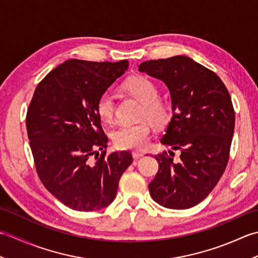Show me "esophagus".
Segmentation results:
<instances>
[{
    "label": "esophagus",
    "mask_w": 258,
    "mask_h": 258,
    "mask_svg": "<svg viewBox=\"0 0 258 258\" xmlns=\"http://www.w3.org/2000/svg\"><path fill=\"white\" fill-rule=\"evenodd\" d=\"M132 154H133L134 158H140L142 156H144V153L143 152H140V151H134Z\"/></svg>",
    "instance_id": "obj_1"
}]
</instances>
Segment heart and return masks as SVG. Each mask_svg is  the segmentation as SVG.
Returning a JSON list of instances; mask_svg holds the SVG:
<instances>
[{
  "label": "heart",
  "mask_w": 258,
  "mask_h": 258,
  "mask_svg": "<svg viewBox=\"0 0 258 258\" xmlns=\"http://www.w3.org/2000/svg\"><path fill=\"white\" fill-rule=\"evenodd\" d=\"M125 90L143 103L142 117L150 119L153 124L163 125L171 117V107L168 104L158 98L160 92L153 82L136 76L125 82ZM96 113L104 122H112L115 113V97L111 91H105L96 101ZM150 124L141 122L138 124H122L112 132L114 145L119 150H141L146 146L150 140Z\"/></svg>",
  "instance_id": "b5f03b06"
}]
</instances>
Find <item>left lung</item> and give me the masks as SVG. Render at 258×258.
Segmentation results:
<instances>
[{
    "label": "left lung",
    "mask_w": 258,
    "mask_h": 258,
    "mask_svg": "<svg viewBox=\"0 0 258 258\" xmlns=\"http://www.w3.org/2000/svg\"><path fill=\"white\" fill-rule=\"evenodd\" d=\"M139 71L168 87L173 115L161 143L180 151L177 162L166 152L155 155L158 172L150 194L166 208H190L211 193L226 168L235 126L231 95L213 71L187 56L151 59Z\"/></svg>",
    "instance_id": "8db88e82"
}]
</instances>
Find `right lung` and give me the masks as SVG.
I'll return each mask as SVG.
<instances>
[{"instance_id":"add662e5","label":"right lung","mask_w":258,"mask_h":258,"mask_svg":"<svg viewBox=\"0 0 258 258\" xmlns=\"http://www.w3.org/2000/svg\"><path fill=\"white\" fill-rule=\"evenodd\" d=\"M127 67V59H68L33 94L26 130L37 175L53 196L74 211L92 212L111 204L120 176L133 162L125 151L106 155L108 140L95 108L98 96Z\"/></svg>"}]
</instances>
